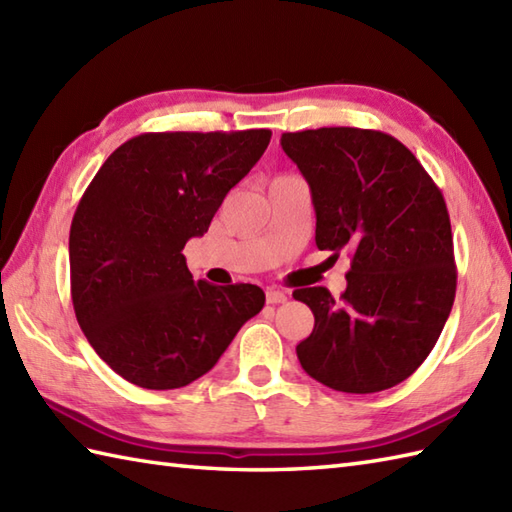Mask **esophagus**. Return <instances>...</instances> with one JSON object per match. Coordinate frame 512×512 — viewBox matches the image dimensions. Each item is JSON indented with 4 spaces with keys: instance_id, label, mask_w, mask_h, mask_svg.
<instances>
[{
    "instance_id": "obj_1",
    "label": "esophagus",
    "mask_w": 512,
    "mask_h": 512,
    "mask_svg": "<svg viewBox=\"0 0 512 512\" xmlns=\"http://www.w3.org/2000/svg\"><path fill=\"white\" fill-rule=\"evenodd\" d=\"M286 299H288L286 292H281L277 288H268L266 290V301L273 303V306H275V303H286Z\"/></svg>"
}]
</instances>
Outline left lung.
I'll return each mask as SVG.
<instances>
[{
    "instance_id": "1",
    "label": "left lung",
    "mask_w": 512,
    "mask_h": 512,
    "mask_svg": "<svg viewBox=\"0 0 512 512\" xmlns=\"http://www.w3.org/2000/svg\"><path fill=\"white\" fill-rule=\"evenodd\" d=\"M281 149L310 187L319 250L352 253L339 301L323 286L292 292L314 314L299 363L345 394L394 387L429 356L453 308L442 193L400 140L374 129H306L281 136Z\"/></svg>"
}]
</instances>
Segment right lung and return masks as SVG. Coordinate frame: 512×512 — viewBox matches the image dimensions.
Returning <instances> with one entry per match:
<instances>
[{"instance_id":"1","label":"right lung","mask_w":512,"mask_h":512,"mask_svg":"<svg viewBox=\"0 0 512 512\" xmlns=\"http://www.w3.org/2000/svg\"><path fill=\"white\" fill-rule=\"evenodd\" d=\"M270 136V129L140 134L85 189L70 226L74 314L94 352L129 383H193L264 308V290L253 284L193 279L182 248L209 231Z\"/></svg>"}]
</instances>
